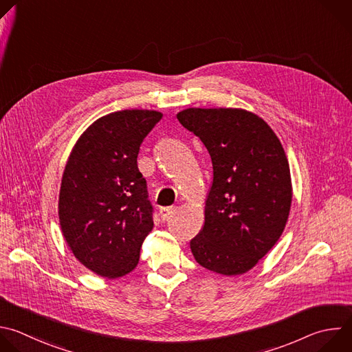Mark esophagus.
I'll use <instances>...</instances> for the list:
<instances>
[{"label": "esophagus", "mask_w": 352, "mask_h": 352, "mask_svg": "<svg viewBox=\"0 0 352 352\" xmlns=\"http://www.w3.org/2000/svg\"><path fill=\"white\" fill-rule=\"evenodd\" d=\"M174 211H175L174 207H162L159 212H160V217L163 221H168L170 217L174 214Z\"/></svg>", "instance_id": "34e87169"}]
</instances>
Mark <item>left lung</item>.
<instances>
[{
  "mask_svg": "<svg viewBox=\"0 0 352 352\" xmlns=\"http://www.w3.org/2000/svg\"><path fill=\"white\" fill-rule=\"evenodd\" d=\"M177 119L200 138L212 163L192 254L208 271L242 275L275 246L289 218L293 192L283 146L261 117L245 109L189 107Z\"/></svg>",
  "mask_w": 352,
  "mask_h": 352,
  "instance_id": "8db88e82",
  "label": "left lung"
}]
</instances>
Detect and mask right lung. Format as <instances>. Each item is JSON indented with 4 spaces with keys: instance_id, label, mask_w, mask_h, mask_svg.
I'll list each match as a JSON object with an SVG mask.
<instances>
[{
    "instance_id": "obj_1",
    "label": "right lung",
    "mask_w": 352,
    "mask_h": 352,
    "mask_svg": "<svg viewBox=\"0 0 352 352\" xmlns=\"http://www.w3.org/2000/svg\"><path fill=\"white\" fill-rule=\"evenodd\" d=\"M162 117L142 109L109 113L81 134L67 159L58 203L60 229L74 257L99 276L131 272L153 229L137 157Z\"/></svg>"
}]
</instances>
